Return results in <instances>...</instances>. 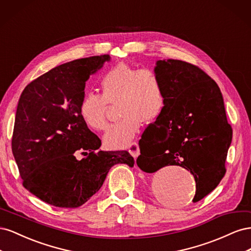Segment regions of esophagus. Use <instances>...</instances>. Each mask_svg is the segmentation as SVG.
<instances>
[{
	"instance_id": "1",
	"label": "esophagus",
	"mask_w": 251,
	"mask_h": 251,
	"mask_svg": "<svg viewBox=\"0 0 251 251\" xmlns=\"http://www.w3.org/2000/svg\"><path fill=\"white\" fill-rule=\"evenodd\" d=\"M127 151L128 153H130L134 158H137L140 154V151H139V147H138V143L137 142H132L130 146L127 147Z\"/></svg>"
}]
</instances>
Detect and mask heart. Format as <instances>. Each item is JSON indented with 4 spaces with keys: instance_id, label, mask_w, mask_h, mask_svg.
Masks as SVG:
<instances>
[{
    "instance_id": "heart-1",
    "label": "heart",
    "mask_w": 251,
    "mask_h": 251,
    "mask_svg": "<svg viewBox=\"0 0 251 251\" xmlns=\"http://www.w3.org/2000/svg\"><path fill=\"white\" fill-rule=\"evenodd\" d=\"M101 94L90 92L79 105L83 123L92 130L107 127L108 103H116L120 120L104 134V144L110 149L130 146L144 123H153L165 107L164 88L157 73L143 68L119 63L105 72L100 79Z\"/></svg>"
}]
</instances>
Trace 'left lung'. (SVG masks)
<instances>
[{"label": "left lung", "instance_id": "obj_1", "mask_svg": "<svg viewBox=\"0 0 251 251\" xmlns=\"http://www.w3.org/2000/svg\"><path fill=\"white\" fill-rule=\"evenodd\" d=\"M165 107L139 140L137 165L155 173L179 165L193 174L198 202L218 186L232 139L221 91L200 68L178 59L157 60Z\"/></svg>", "mask_w": 251, "mask_h": 251}]
</instances>
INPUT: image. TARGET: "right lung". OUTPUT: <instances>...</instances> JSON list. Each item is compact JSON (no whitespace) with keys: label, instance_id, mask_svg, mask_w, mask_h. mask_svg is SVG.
I'll return each instance as SVG.
<instances>
[{"label":"right lung","instance_id":"obj_1","mask_svg":"<svg viewBox=\"0 0 251 251\" xmlns=\"http://www.w3.org/2000/svg\"><path fill=\"white\" fill-rule=\"evenodd\" d=\"M110 59L104 54L59 65L30 82L21 94L12 153L23 185L53 206L78 207L100 191L113 165L134 166L126 151L100 150V139L79 114L86 81ZM78 150L88 156L77 161Z\"/></svg>","mask_w":251,"mask_h":251}]
</instances>
